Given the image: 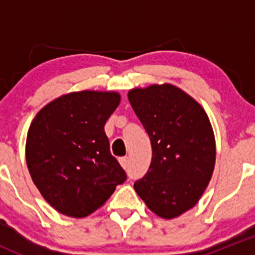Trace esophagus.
Segmentation results:
<instances>
[{"label":"esophagus","instance_id":"obj_1","mask_svg":"<svg viewBox=\"0 0 255 255\" xmlns=\"http://www.w3.org/2000/svg\"><path fill=\"white\" fill-rule=\"evenodd\" d=\"M120 164L122 165V168H127L128 166V156H122V158H120Z\"/></svg>","mask_w":255,"mask_h":255}]
</instances>
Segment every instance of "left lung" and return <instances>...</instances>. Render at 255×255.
<instances>
[{"label":"left lung","mask_w":255,"mask_h":255,"mask_svg":"<svg viewBox=\"0 0 255 255\" xmlns=\"http://www.w3.org/2000/svg\"><path fill=\"white\" fill-rule=\"evenodd\" d=\"M128 100L153 150L134 190L159 217L175 218L197 204L212 176L216 143L210 120L201 105L170 84L133 89Z\"/></svg>","instance_id":"left-lung-1"}]
</instances>
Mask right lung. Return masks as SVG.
<instances>
[{
    "label": "right lung",
    "mask_w": 255,
    "mask_h": 255,
    "mask_svg": "<svg viewBox=\"0 0 255 255\" xmlns=\"http://www.w3.org/2000/svg\"><path fill=\"white\" fill-rule=\"evenodd\" d=\"M120 101L117 92H71L49 102L33 120L25 143L28 170L58 212L86 217L127 179L105 133Z\"/></svg>",
    "instance_id": "1"
}]
</instances>
